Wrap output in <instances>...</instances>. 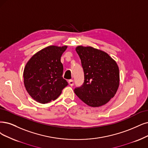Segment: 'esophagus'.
Wrapping results in <instances>:
<instances>
[{
  "label": "esophagus",
  "mask_w": 148,
  "mask_h": 148,
  "mask_svg": "<svg viewBox=\"0 0 148 148\" xmlns=\"http://www.w3.org/2000/svg\"><path fill=\"white\" fill-rule=\"evenodd\" d=\"M69 84L70 86H73L74 85V80H69Z\"/></svg>",
  "instance_id": "1"
}]
</instances>
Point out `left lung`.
<instances>
[{
	"label": "left lung",
	"mask_w": 148,
	"mask_h": 148,
	"mask_svg": "<svg viewBox=\"0 0 148 148\" xmlns=\"http://www.w3.org/2000/svg\"><path fill=\"white\" fill-rule=\"evenodd\" d=\"M75 51L84 72V83L75 88V95L92 107L106 104L115 95L119 85L116 62L106 52L91 46H79Z\"/></svg>",
	"instance_id": "left-lung-1"
}]
</instances>
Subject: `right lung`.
Instances as JSON below:
<instances>
[{
  "mask_svg": "<svg viewBox=\"0 0 148 148\" xmlns=\"http://www.w3.org/2000/svg\"><path fill=\"white\" fill-rule=\"evenodd\" d=\"M67 46H49L33 56L24 68L25 88L36 102L46 103L56 100L68 85L62 77L61 57Z\"/></svg>",
  "mask_w": 148,
  "mask_h": 148,
  "instance_id": "add662e5",
  "label": "right lung"
}]
</instances>
